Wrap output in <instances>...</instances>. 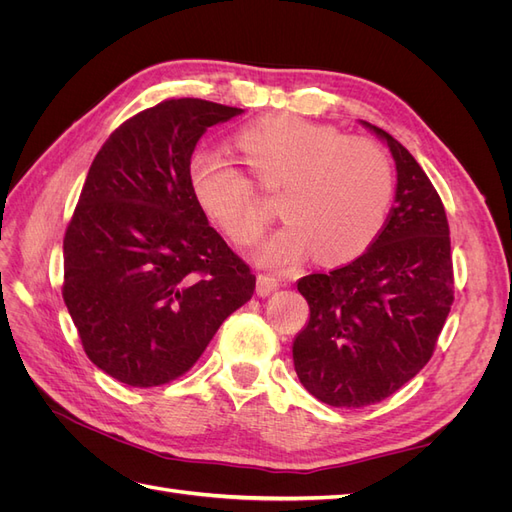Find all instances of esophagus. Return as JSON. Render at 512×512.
<instances>
[{
    "label": "esophagus",
    "instance_id": "obj_1",
    "mask_svg": "<svg viewBox=\"0 0 512 512\" xmlns=\"http://www.w3.org/2000/svg\"><path fill=\"white\" fill-rule=\"evenodd\" d=\"M277 288H280V280H277V277L265 275V273L258 275V280H256V292L260 294V297H269V294L275 292Z\"/></svg>",
    "mask_w": 512,
    "mask_h": 512
}]
</instances>
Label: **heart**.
I'll return each mask as SVG.
<instances>
[{"mask_svg":"<svg viewBox=\"0 0 512 512\" xmlns=\"http://www.w3.org/2000/svg\"><path fill=\"white\" fill-rule=\"evenodd\" d=\"M237 147L252 177L280 190L286 224L260 247L267 267H288L309 252L320 265H344L376 241L391 209L395 175L389 153L371 138L344 136L292 115L262 117L243 128ZM196 203L230 241L254 245L269 224L252 179L220 153H196L188 168Z\"/></svg>","mask_w":512,"mask_h":512,"instance_id":"heart-1","label":"heart"}]
</instances>
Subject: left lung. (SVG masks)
<instances>
[{"instance_id": "8db88e82", "label": "left lung", "mask_w": 512, "mask_h": 512, "mask_svg": "<svg viewBox=\"0 0 512 512\" xmlns=\"http://www.w3.org/2000/svg\"><path fill=\"white\" fill-rule=\"evenodd\" d=\"M369 128L395 158V205L367 252L297 286L309 322L294 339V369L333 408L378 404L412 380L429 363L455 301L442 198L404 145Z\"/></svg>"}]
</instances>
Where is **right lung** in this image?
Returning <instances> with one entry per match:
<instances>
[{"mask_svg": "<svg viewBox=\"0 0 512 512\" xmlns=\"http://www.w3.org/2000/svg\"><path fill=\"white\" fill-rule=\"evenodd\" d=\"M235 106L170 98L106 138L64 237L61 294L89 361L138 389L177 380L256 277L209 226L188 181L207 128Z\"/></svg>", "mask_w": 512, "mask_h": 512, "instance_id": "add662e5", "label": "right lung"}]
</instances>
